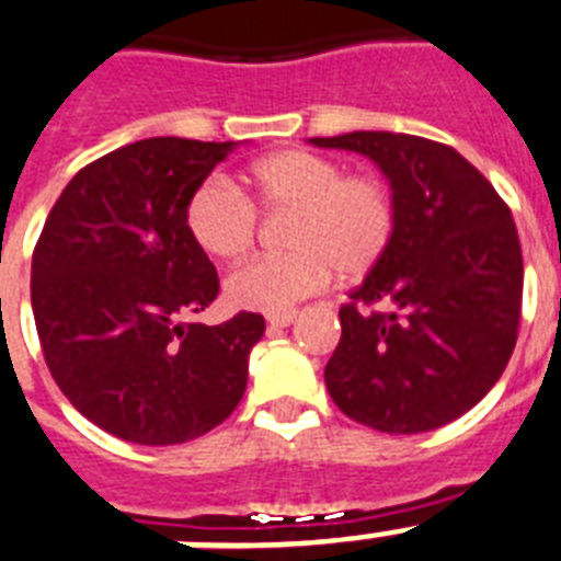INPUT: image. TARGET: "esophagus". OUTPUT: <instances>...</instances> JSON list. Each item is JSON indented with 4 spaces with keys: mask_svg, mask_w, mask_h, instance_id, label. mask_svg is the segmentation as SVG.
<instances>
[{
    "mask_svg": "<svg viewBox=\"0 0 561 561\" xmlns=\"http://www.w3.org/2000/svg\"><path fill=\"white\" fill-rule=\"evenodd\" d=\"M296 321V310H279V313H267V324L271 328H287Z\"/></svg>",
    "mask_w": 561,
    "mask_h": 561,
    "instance_id": "obj_1",
    "label": "esophagus"
}]
</instances>
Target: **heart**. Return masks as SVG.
<instances>
[{
    "mask_svg": "<svg viewBox=\"0 0 561 561\" xmlns=\"http://www.w3.org/2000/svg\"><path fill=\"white\" fill-rule=\"evenodd\" d=\"M245 197L222 180H206L186 203L194 245L211 260L233 262L253 245L256 214L294 211L285 231L290 253L256 256L226 279L233 308L279 313L339 279H362L396 233V203L381 180L347 178L335 160L301 149L267 154L242 174Z\"/></svg>",
    "mask_w": 561,
    "mask_h": 561,
    "instance_id": "heart-1",
    "label": "heart"
}]
</instances>
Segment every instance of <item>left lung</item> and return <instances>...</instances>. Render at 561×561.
<instances>
[{
    "label": "left lung",
    "mask_w": 561,
    "mask_h": 561,
    "mask_svg": "<svg viewBox=\"0 0 561 561\" xmlns=\"http://www.w3.org/2000/svg\"><path fill=\"white\" fill-rule=\"evenodd\" d=\"M308 144L373 160L396 203L387 253L339 310L341 341L324 367L330 398L387 435L466 415L500 381L516 344L523 248L508 206L460 152L417 135Z\"/></svg>",
    "instance_id": "1"
}]
</instances>
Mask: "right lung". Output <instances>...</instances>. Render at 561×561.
I'll return each instance as SVG.
<instances>
[{
  "mask_svg": "<svg viewBox=\"0 0 561 561\" xmlns=\"http://www.w3.org/2000/svg\"><path fill=\"white\" fill-rule=\"evenodd\" d=\"M233 140L146 138L67 183L33 251L31 301L45 362L72 407L121 440L174 446L242 401L260 313L222 324L220 279L194 245L186 203Z\"/></svg>",
  "mask_w": 561,
  "mask_h": 561,
  "instance_id": "right-lung-1",
  "label": "right lung"
}]
</instances>
